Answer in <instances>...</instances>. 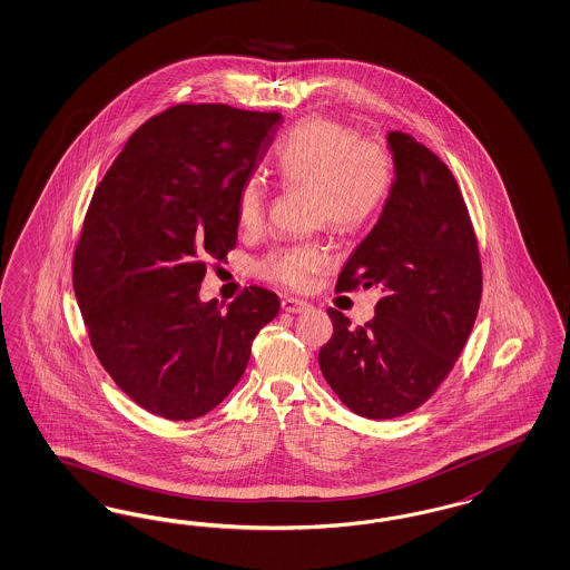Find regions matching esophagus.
Segmentation results:
<instances>
[{
  "label": "esophagus",
  "instance_id": "34e87169",
  "mask_svg": "<svg viewBox=\"0 0 570 570\" xmlns=\"http://www.w3.org/2000/svg\"><path fill=\"white\" fill-rule=\"evenodd\" d=\"M281 308H283L285 313L299 314L304 313V311H308V302L295 299V297H285V299L281 302Z\"/></svg>",
  "mask_w": 570,
  "mask_h": 570
}]
</instances>
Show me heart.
Returning a JSON list of instances; mask_svg holds the SVG:
<instances>
[{
  "mask_svg": "<svg viewBox=\"0 0 570 570\" xmlns=\"http://www.w3.org/2000/svg\"><path fill=\"white\" fill-rule=\"evenodd\" d=\"M278 180L314 195L316 220L335 233L367 226L386 205L394 188L392 150L375 138L358 140L346 124L313 117L289 129L275 150ZM266 218V188L247 176L237 193V222L254 233ZM330 266V252L321 245H292L271 252L257 264L259 275L289 289H304L314 275Z\"/></svg>",
  "mask_w": 570,
  "mask_h": 570,
  "instance_id": "heart-1",
  "label": "heart"
}]
</instances>
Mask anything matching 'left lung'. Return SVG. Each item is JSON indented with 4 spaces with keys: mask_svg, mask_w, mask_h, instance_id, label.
<instances>
[{
    "mask_svg": "<svg viewBox=\"0 0 570 570\" xmlns=\"http://www.w3.org/2000/svg\"><path fill=\"white\" fill-rule=\"evenodd\" d=\"M387 147L392 195L335 287H380L384 295L363 327L330 308L333 335L318 352L331 390L368 420L401 417L436 392L470 337L482 295L476 235L451 169L404 131H390Z\"/></svg>",
    "mask_w": 570,
    "mask_h": 570,
    "instance_id": "1",
    "label": "left lung"
}]
</instances>
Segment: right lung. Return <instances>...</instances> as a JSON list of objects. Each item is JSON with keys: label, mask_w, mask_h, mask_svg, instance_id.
Instances as JSON below:
<instances>
[{"label": "right lung", "mask_w": 570, "mask_h": 570, "mask_svg": "<svg viewBox=\"0 0 570 570\" xmlns=\"http://www.w3.org/2000/svg\"><path fill=\"white\" fill-rule=\"evenodd\" d=\"M281 112L178 105L129 136L94 190L73 256L90 344L148 413L188 422L237 386L278 297L249 287L222 311L202 302L207 259L237 245V193Z\"/></svg>", "instance_id": "right-lung-1"}]
</instances>
